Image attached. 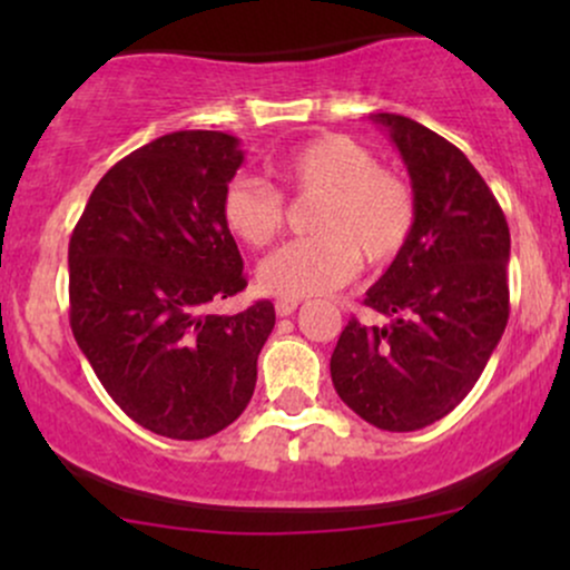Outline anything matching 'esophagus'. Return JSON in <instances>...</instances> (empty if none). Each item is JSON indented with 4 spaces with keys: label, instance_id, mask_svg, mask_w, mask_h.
I'll list each match as a JSON object with an SVG mask.
<instances>
[{
    "label": "esophagus",
    "instance_id": "esophagus-1",
    "mask_svg": "<svg viewBox=\"0 0 570 570\" xmlns=\"http://www.w3.org/2000/svg\"><path fill=\"white\" fill-rule=\"evenodd\" d=\"M297 299H278V303H276V313H278V316H292V313L294 311H297Z\"/></svg>",
    "mask_w": 570,
    "mask_h": 570
}]
</instances>
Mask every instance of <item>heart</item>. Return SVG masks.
Returning <instances> with one entry per match:
<instances>
[{"label": "heart", "instance_id": "1", "mask_svg": "<svg viewBox=\"0 0 570 570\" xmlns=\"http://www.w3.org/2000/svg\"><path fill=\"white\" fill-rule=\"evenodd\" d=\"M294 193L322 195L311 217L316 235L276 248L259 263L265 292L286 299L335 292L358 273L362 257L381 267L402 252L415 222L410 187L383 171L348 136H318L271 163ZM222 219L240 244L263 248L284 227V198L257 176H235L222 195Z\"/></svg>", "mask_w": 570, "mask_h": 570}]
</instances>
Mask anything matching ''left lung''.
<instances>
[{
  "mask_svg": "<svg viewBox=\"0 0 570 570\" xmlns=\"http://www.w3.org/2000/svg\"><path fill=\"white\" fill-rule=\"evenodd\" d=\"M407 166L415 222L364 305L389 322L351 318L330 372L358 417L417 431L474 389L507 330L509 225L476 168L440 134L402 115H372Z\"/></svg>",
  "mask_w": 570,
  "mask_h": 570,
  "instance_id": "8db88e82",
  "label": "left lung"
}]
</instances>
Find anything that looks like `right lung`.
Returning <instances> with one entry per match:
<instances>
[{
  "label": "right lung",
  "instance_id": "obj_1",
  "mask_svg": "<svg viewBox=\"0 0 570 570\" xmlns=\"http://www.w3.org/2000/svg\"><path fill=\"white\" fill-rule=\"evenodd\" d=\"M240 163L222 130L160 136L104 174L69 240L77 345L117 407L168 440H206L246 410L276 324L271 299L208 313L246 286L222 219Z\"/></svg>",
  "mask_w": 570,
  "mask_h": 570
}]
</instances>
